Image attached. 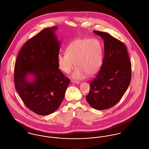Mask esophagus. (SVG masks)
I'll list each match as a JSON object with an SVG mask.
<instances>
[{"label":"esophagus","mask_w":149,"mask_h":149,"mask_svg":"<svg viewBox=\"0 0 149 149\" xmlns=\"http://www.w3.org/2000/svg\"><path fill=\"white\" fill-rule=\"evenodd\" d=\"M71 83H72V84H79L80 83V82L79 81H75V80H71Z\"/></svg>","instance_id":"esophagus-1"}]
</instances>
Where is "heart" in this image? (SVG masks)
Returning a JSON list of instances; mask_svg holds the SVG:
<instances>
[{
  "label": "heart",
  "instance_id": "1",
  "mask_svg": "<svg viewBox=\"0 0 149 149\" xmlns=\"http://www.w3.org/2000/svg\"><path fill=\"white\" fill-rule=\"evenodd\" d=\"M103 54L102 45L97 39L78 38L72 41L66 49V54H60L57 58L59 69L71 74L75 80L83 79L98 72L103 64Z\"/></svg>",
  "mask_w": 149,
  "mask_h": 149
}]
</instances>
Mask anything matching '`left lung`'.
Listing matches in <instances>:
<instances>
[{"instance_id": "8db88e82", "label": "left lung", "mask_w": 149, "mask_h": 149, "mask_svg": "<svg viewBox=\"0 0 149 149\" xmlns=\"http://www.w3.org/2000/svg\"><path fill=\"white\" fill-rule=\"evenodd\" d=\"M93 32L103 40L104 56L98 75L90 83L86 99L97 110L107 109L115 106L130 84L131 63L125 45L105 32Z\"/></svg>"}]
</instances>
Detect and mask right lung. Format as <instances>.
<instances>
[{
    "instance_id": "obj_1",
    "label": "right lung",
    "mask_w": 149,
    "mask_h": 149,
    "mask_svg": "<svg viewBox=\"0 0 149 149\" xmlns=\"http://www.w3.org/2000/svg\"><path fill=\"white\" fill-rule=\"evenodd\" d=\"M58 27L44 29L22 47L14 67L15 88L25 105L35 113L55 112L70 81L58 69L61 41Z\"/></svg>"
}]
</instances>
